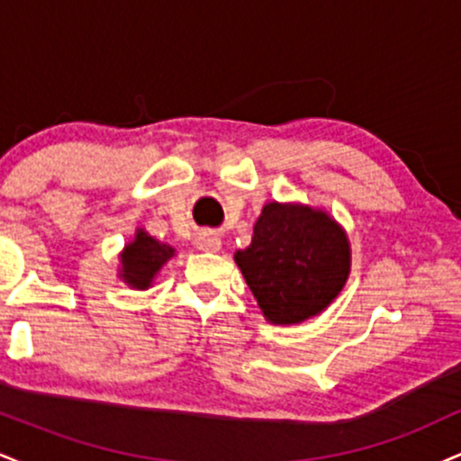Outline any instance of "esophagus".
Instances as JSON below:
<instances>
[{
    "label": "esophagus",
    "mask_w": 461,
    "mask_h": 461,
    "mask_svg": "<svg viewBox=\"0 0 461 461\" xmlns=\"http://www.w3.org/2000/svg\"><path fill=\"white\" fill-rule=\"evenodd\" d=\"M194 245L201 251H221L223 242H221V236L214 234V231H199L197 238H194Z\"/></svg>",
    "instance_id": "1"
}]
</instances>
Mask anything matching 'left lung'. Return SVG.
I'll list each match as a JSON object with an SVG mask.
<instances>
[{"label": "left lung", "mask_w": 461, "mask_h": 461, "mask_svg": "<svg viewBox=\"0 0 461 461\" xmlns=\"http://www.w3.org/2000/svg\"><path fill=\"white\" fill-rule=\"evenodd\" d=\"M234 262L264 319L297 325L319 316L345 288L351 273V242L327 210L308 203H264L251 245Z\"/></svg>", "instance_id": "8db88e82"}]
</instances>
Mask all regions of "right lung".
<instances>
[{"mask_svg":"<svg viewBox=\"0 0 461 461\" xmlns=\"http://www.w3.org/2000/svg\"><path fill=\"white\" fill-rule=\"evenodd\" d=\"M173 256L176 249L139 227L134 238L119 253V279L134 290L151 288L156 275Z\"/></svg>","mask_w":461,"mask_h":461,"instance_id":"1","label":"right lung"}]
</instances>
